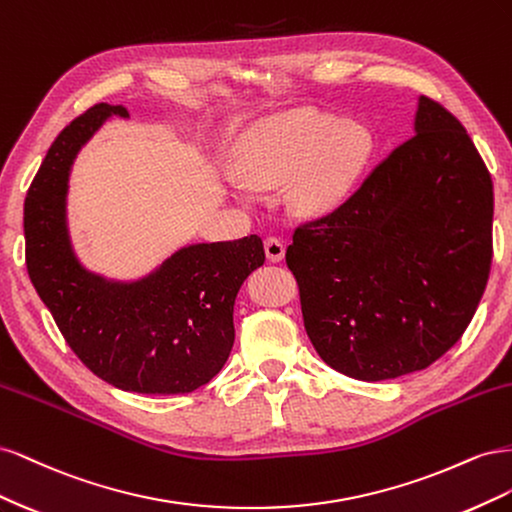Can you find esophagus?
Segmentation results:
<instances>
[{
    "mask_svg": "<svg viewBox=\"0 0 512 512\" xmlns=\"http://www.w3.org/2000/svg\"><path fill=\"white\" fill-rule=\"evenodd\" d=\"M265 254L271 262H282L284 254H286V245L282 243V239L267 237L265 239Z\"/></svg>",
    "mask_w": 512,
    "mask_h": 512,
    "instance_id": "esophagus-1",
    "label": "esophagus"
}]
</instances>
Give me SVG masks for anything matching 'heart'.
Listing matches in <instances>:
<instances>
[{"mask_svg": "<svg viewBox=\"0 0 512 512\" xmlns=\"http://www.w3.org/2000/svg\"><path fill=\"white\" fill-rule=\"evenodd\" d=\"M374 153V136L361 121L316 108H290L256 121L235 151L241 179L232 190L250 198L252 188L286 181V205L299 218H322L354 194Z\"/></svg>", "mask_w": 512, "mask_h": 512, "instance_id": "obj_1", "label": "heart"}]
</instances>
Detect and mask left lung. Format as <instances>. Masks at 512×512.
<instances>
[{"label": "left lung", "instance_id": "left-lung-1", "mask_svg": "<svg viewBox=\"0 0 512 512\" xmlns=\"http://www.w3.org/2000/svg\"><path fill=\"white\" fill-rule=\"evenodd\" d=\"M491 224L483 158L459 119L421 96L410 141L286 250L320 359L363 382L438 361L485 292Z\"/></svg>", "mask_w": 512, "mask_h": 512}]
</instances>
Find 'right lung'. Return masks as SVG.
<instances>
[{
  "mask_svg": "<svg viewBox=\"0 0 512 512\" xmlns=\"http://www.w3.org/2000/svg\"><path fill=\"white\" fill-rule=\"evenodd\" d=\"M123 106L96 104L59 132L25 196V262L74 354L104 382L145 395L192 393L224 367L235 344L232 309L265 262L258 235L181 247L136 282L87 271L66 222L76 153Z\"/></svg>",
  "mask_w": 512,
  "mask_h": 512,
  "instance_id": "obj_1",
  "label": "right lung"
}]
</instances>
